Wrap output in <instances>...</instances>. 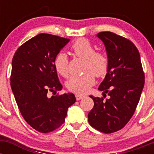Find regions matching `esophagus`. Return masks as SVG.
I'll use <instances>...</instances> for the list:
<instances>
[{
  "label": "esophagus",
  "mask_w": 154,
  "mask_h": 154,
  "mask_svg": "<svg viewBox=\"0 0 154 154\" xmlns=\"http://www.w3.org/2000/svg\"><path fill=\"white\" fill-rule=\"evenodd\" d=\"M85 97V96H83V95H80V94H76L75 98L77 100H80L82 99H84Z\"/></svg>",
  "instance_id": "esophagus-1"
}]
</instances>
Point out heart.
Listing matches in <instances>:
<instances>
[{
    "instance_id": "b5f03b06",
    "label": "heart",
    "mask_w": 154,
    "mask_h": 154,
    "mask_svg": "<svg viewBox=\"0 0 154 154\" xmlns=\"http://www.w3.org/2000/svg\"><path fill=\"white\" fill-rule=\"evenodd\" d=\"M70 49L75 57L85 59L82 75H74L67 82L69 91L78 94H85L95 83V75L104 77L109 69V58L104 51H96V48L87 39L80 38L71 45ZM54 67L59 75L68 77L69 75V59L64 52H58L54 58Z\"/></svg>"
}]
</instances>
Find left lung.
<instances>
[{
  "mask_svg": "<svg viewBox=\"0 0 154 154\" xmlns=\"http://www.w3.org/2000/svg\"><path fill=\"white\" fill-rule=\"evenodd\" d=\"M106 48L109 69L99 89L109 97H94V106L88 114L89 123L103 133L123 129L135 112L144 86L145 75L140 55L133 42L124 37L102 31L97 35Z\"/></svg>",
  "mask_w": 154,
  "mask_h": 154,
  "instance_id": "obj_1",
  "label": "left lung"
}]
</instances>
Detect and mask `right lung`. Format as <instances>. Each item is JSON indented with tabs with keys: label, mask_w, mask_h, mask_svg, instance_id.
<instances>
[{
	"label": "right lung",
	"mask_w": 154,
	"mask_h": 154,
	"mask_svg": "<svg viewBox=\"0 0 154 154\" xmlns=\"http://www.w3.org/2000/svg\"><path fill=\"white\" fill-rule=\"evenodd\" d=\"M69 42L57 35L42 33L21 45L12 59L11 86L23 118L37 131L52 132L65 122L68 109L75 103L72 93L48 92L62 89L54 58Z\"/></svg>",
	"instance_id": "obj_1"
}]
</instances>
